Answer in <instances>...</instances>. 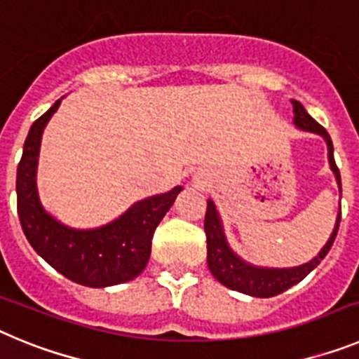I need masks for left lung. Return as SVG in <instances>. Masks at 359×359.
Listing matches in <instances>:
<instances>
[{"instance_id": "8db88e82", "label": "left lung", "mask_w": 359, "mask_h": 359, "mask_svg": "<svg viewBox=\"0 0 359 359\" xmlns=\"http://www.w3.org/2000/svg\"><path fill=\"white\" fill-rule=\"evenodd\" d=\"M293 104V113H294V126L304 131H311L320 135L327 144V156L331 170L334 172L336 182H338V189L341 192V180H340V170L336 167L334 161V152H332V142L331 136L325 129L316 122L313 116L306 111V107L297 100H291ZM341 212L338 214L336 219L334 230H332L331 237H329L327 244L320 250L318 255L313 261L306 262L297 268H259V266H252L248 262H244L233 250L228 246V241L224 237L223 224H221V217H219L215 205L212 199L207 203V214H205V233H207V262L208 269L212 271L215 278H217L223 286L230 287L239 293L250 294V297L257 298H269L275 294L284 293L290 290L291 286L298 284L300 280L307 277V275L323 261V257L327 255L331 250L332 243L338 233V226H340Z\"/></svg>"}]
</instances>
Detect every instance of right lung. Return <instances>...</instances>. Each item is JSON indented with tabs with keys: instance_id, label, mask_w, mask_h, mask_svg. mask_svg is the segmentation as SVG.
I'll list each match as a JSON object with an SVG mask.
<instances>
[{
	"instance_id": "right-lung-1",
	"label": "right lung",
	"mask_w": 359,
	"mask_h": 359,
	"mask_svg": "<svg viewBox=\"0 0 359 359\" xmlns=\"http://www.w3.org/2000/svg\"><path fill=\"white\" fill-rule=\"evenodd\" d=\"M61 100L32 123L18 165V214L25 236L53 269L81 286L107 287L136 278L147 266L154 230L183 187L135 203L118 219L93 230L59 223L37 194L41 136Z\"/></svg>"
}]
</instances>
